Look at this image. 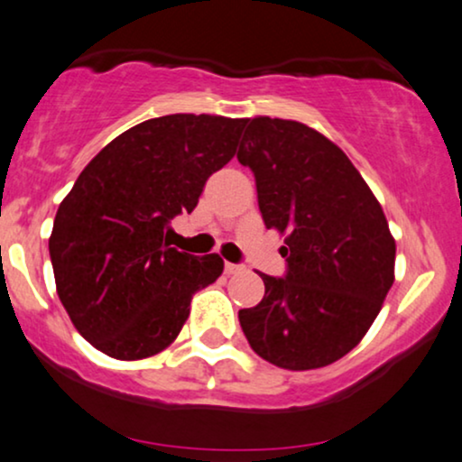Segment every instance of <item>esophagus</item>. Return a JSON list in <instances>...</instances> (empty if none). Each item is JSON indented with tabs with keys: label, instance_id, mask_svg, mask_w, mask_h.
I'll return each mask as SVG.
<instances>
[{
	"label": "esophagus",
	"instance_id": "34e87169",
	"mask_svg": "<svg viewBox=\"0 0 462 462\" xmlns=\"http://www.w3.org/2000/svg\"><path fill=\"white\" fill-rule=\"evenodd\" d=\"M243 271H245L243 264H232V262H226V274H238Z\"/></svg>",
	"mask_w": 462,
	"mask_h": 462
}]
</instances>
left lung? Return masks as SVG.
<instances>
[{
	"label": "left lung",
	"instance_id": "8db88e82",
	"mask_svg": "<svg viewBox=\"0 0 462 462\" xmlns=\"http://www.w3.org/2000/svg\"><path fill=\"white\" fill-rule=\"evenodd\" d=\"M249 166L266 227L285 235V277L260 273L264 299L238 311L251 349L309 371L358 346L394 283L396 245L382 204L324 134L290 119H245Z\"/></svg>",
	"mask_w": 462,
	"mask_h": 462
}]
</instances>
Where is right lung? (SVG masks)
Masks as SVG:
<instances>
[{
	"instance_id": "add662e5",
	"label": "right lung",
	"mask_w": 462,
	"mask_h": 462,
	"mask_svg": "<svg viewBox=\"0 0 462 462\" xmlns=\"http://www.w3.org/2000/svg\"><path fill=\"white\" fill-rule=\"evenodd\" d=\"M243 125L219 115L143 121L87 163L57 208L49 238L57 294L74 328L110 358L166 349L191 296L224 273L217 254L171 247L168 227L235 157Z\"/></svg>"
}]
</instances>
